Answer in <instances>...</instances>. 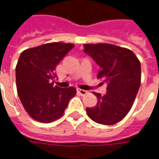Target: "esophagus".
Returning <instances> with one entry per match:
<instances>
[{"label":"esophagus","mask_w":159,"mask_h":159,"mask_svg":"<svg viewBox=\"0 0 159 159\" xmlns=\"http://www.w3.org/2000/svg\"><path fill=\"white\" fill-rule=\"evenodd\" d=\"M77 92H78V93H80L81 95H83V96L88 93V91H86V90L81 89H77Z\"/></svg>","instance_id":"obj_1"}]
</instances>
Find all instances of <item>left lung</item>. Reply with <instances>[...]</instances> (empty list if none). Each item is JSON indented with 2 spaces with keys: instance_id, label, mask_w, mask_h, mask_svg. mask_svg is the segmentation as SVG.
Masks as SVG:
<instances>
[{
  "instance_id": "left-lung-1",
  "label": "left lung",
  "mask_w": 159,
  "mask_h": 159,
  "mask_svg": "<svg viewBox=\"0 0 159 159\" xmlns=\"http://www.w3.org/2000/svg\"><path fill=\"white\" fill-rule=\"evenodd\" d=\"M83 52L100 67L98 78L107 84V93H93L96 107H87L88 116L95 123L112 125L126 116L140 86V63L131 50L112 44H84Z\"/></svg>"
}]
</instances>
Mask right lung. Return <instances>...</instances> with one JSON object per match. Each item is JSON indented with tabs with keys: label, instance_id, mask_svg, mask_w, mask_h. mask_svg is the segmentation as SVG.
Wrapping results in <instances>:
<instances>
[{
	"label": "right lung",
	"instance_id": "obj_1",
	"mask_svg": "<svg viewBox=\"0 0 159 159\" xmlns=\"http://www.w3.org/2000/svg\"><path fill=\"white\" fill-rule=\"evenodd\" d=\"M73 47L70 43L52 42L21 52L16 66L17 90L23 107L33 119L44 123L55 121L75 96L73 87L53 86L56 67Z\"/></svg>",
	"mask_w": 159,
	"mask_h": 159
}]
</instances>
